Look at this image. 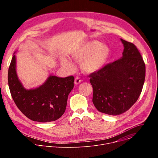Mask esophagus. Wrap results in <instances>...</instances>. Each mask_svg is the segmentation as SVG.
I'll use <instances>...</instances> for the list:
<instances>
[{
	"instance_id": "34e87169",
	"label": "esophagus",
	"mask_w": 158,
	"mask_h": 158,
	"mask_svg": "<svg viewBox=\"0 0 158 158\" xmlns=\"http://www.w3.org/2000/svg\"><path fill=\"white\" fill-rule=\"evenodd\" d=\"M81 80L78 77L75 78V81H74L75 84H79V83H81Z\"/></svg>"
}]
</instances>
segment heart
<instances>
[{
    "label": "heart",
    "mask_w": 158,
    "mask_h": 158,
    "mask_svg": "<svg viewBox=\"0 0 158 158\" xmlns=\"http://www.w3.org/2000/svg\"><path fill=\"white\" fill-rule=\"evenodd\" d=\"M110 49L102 43L97 41L87 42L73 50L72 57L77 61H81L82 70L91 74L101 69L107 63L110 56ZM61 64L68 71H73L74 65L65 57L61 59Z\"/></svg>",
    "instance_id": "obj_1"
}]
</instances>
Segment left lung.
Instances as JSON below:
<instances>
[{
	"instance_id": "obj_1",
	"label": "left lung",
	"mask_w": 158,
	"mask_h": 158,
	"mask_svg": "<svg viewBox=\"0 0 158 158\" xmlns=\"http://www.w3.org/2000/svg\"><path fill=\"white\" fill-rule=\"evenodd\" d=\"M121 40L124 48L123 57L89 76L94 106L99 112L113 116L124 113L137 101L146 76L145 64L136 46Z\"/></svg>"
}]
</instances>
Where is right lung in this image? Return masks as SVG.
Wrapping results in <instances>:
<instances>
[{
    "mask_svg": "<svg viewBox=\"0 0 158 158\" xmlns=\"http://www.w3.org/2000/svg\"><path fill=\"white\" fill-rule=\"evenodd\" d=\"M15 56L8 71V83L17 107L27 118L34 121L46 123L60 118L65 110L67 98L74 87V77L50 76L37 88L27 90L18 79Z\"/></svg>",
    "mask_w": 158,
    "mask_h": 158,
    "instance_id": "right-lung-1",
    "label": "right lung"
}]
</instances>
